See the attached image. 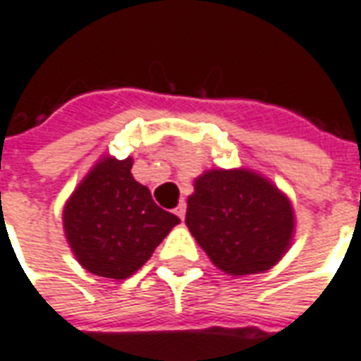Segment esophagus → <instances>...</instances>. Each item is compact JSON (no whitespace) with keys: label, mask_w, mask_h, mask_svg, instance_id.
<instances>
[{"label":"esophagus","mask_w":361,"mask_h":361,"mask_svg":"<svg viewBox=\"0 0 361 361\" xmlns=\"http://www.w3.org/2000/svg\"><path fill=\"white\" fill-rule=\"evenodd\" d=\"M173 213H176V215L180 216L181 221H183V216H185V203H183V201H180V203H178V207L173 209Z\"/></svg>","instance_id":"obj_1"}]
</instances>
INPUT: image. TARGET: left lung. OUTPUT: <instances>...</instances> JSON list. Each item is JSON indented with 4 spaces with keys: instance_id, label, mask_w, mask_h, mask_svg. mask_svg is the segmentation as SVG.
<instances>
[{
    "instance_id": "left-lung-1",
    "label": "left lung",
    "mask_w": 361,
    "mask_h": 361,
    "mask_svg": "<svg viewBox=\"0 0 361 361\" xmlns=\"http://www.w3.org/2000/svg\"><path fill=\"white\" fill-rule=\"evenodd\" d=\"M185 224L216 268L259 274L281 258L293 236V209L268 180L248 170H211L195 180Z\"/></svg>"
}]
</instances>
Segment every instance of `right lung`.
<instances>
[{"label": "right lung", "mask_w": 361, "mask_h": 361, "mask_svg": "<svg viewBox=\"0 0 361 361\" xmlns=\"http://www.w3.org/2000/svg\"><path fill=\"white\" fill-rule=\"evenodd\" d=\"M130 168V158H103L64 207L68 242L78 262L95 276H133L180 223L156 205Z\"/></svg>", "instance_id": "add662e5"}]
</instances>
